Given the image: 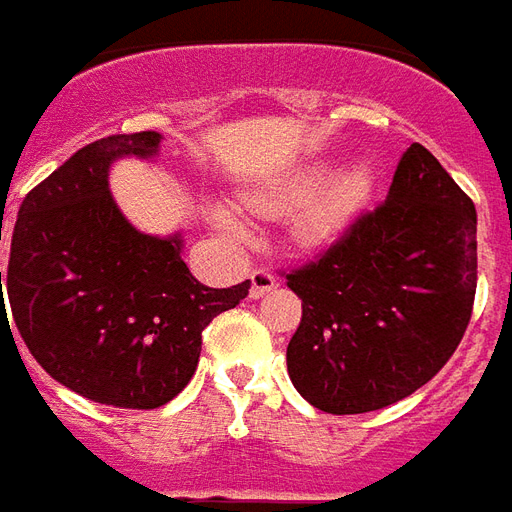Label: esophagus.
Segmentation results:
<instances>
[{
    "label": "esophagus",
    "instance_id": "34e87169",
    "mask_svg": "<svg viewBox=\"0 0 512 512\" xmlns=\"http://www.w3.org/2000/svg\"><path fill=\"white\" fill-rule=\"evenodd\" d=\"M275 286H278V278L270 270L259 267L250 273V297H264L267 292H273Z\"/></svg>",
    "mask_w": 512,
    "mask_h": 512
}]
</instances>
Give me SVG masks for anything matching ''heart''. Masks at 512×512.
Wrapping results in <instances>:
<instances>
[{"instance_id":"1","label":"heart","mask_w":512,"mask_h":512,"mask_svg":"<svg viewBox=\"0 0 512 512\" xmlns=\"http://www.w3.org/2000/svg\"><path fill=\"white\" fill-rule=\"evenodd\" d=\"M325 170L311 168L297 173L292 179L281 181V184H270L264 190H253L245 198L253 212H262V215H281L289 206L306 201L308 195L320 190L325 184ZM369 192H372V173L366 168H350L344 170L339 179H333L325 190L311 201V204L297 215L295 220V234L300 242L306 245H325L342 234L347 223L353 220L361 206L369 201ZM212 220L215 226L231 239H245V223L239 220V215L228 206H217L212 209Z\"/></svg>"}]
</instances>
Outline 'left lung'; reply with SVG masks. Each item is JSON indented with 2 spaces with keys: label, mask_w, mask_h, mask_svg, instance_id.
Wrapping results in <instances>:
<instances>
[{
  "label": "left lung",
  "mask_w": 512,
  "mask_h": 512,
  "mask_svg": "<svg viewBox=\"0 0 512 512\" xmlns=\"http://www.w3.org/2000/svg\"><path fill=\"white\" fill-rule=\"evenodd\" d=\"M286 275L303 317L286 347L295 389L325 413L411 397L458 350L477 292V212L413 143L386 201Z\"/></svg>",
  "instance_id": "obj_1"
}]
</instances>
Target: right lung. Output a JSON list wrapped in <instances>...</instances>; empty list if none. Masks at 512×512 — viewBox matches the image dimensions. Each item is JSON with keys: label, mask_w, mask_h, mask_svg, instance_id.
<instances>
[{"label": "right lung", "mask_w": 512, "mask_h": 512, "mask_svg": "<svg viewBox=\"0 0 512 512\" xmlns=\"http://www.w3.org/2000/svg\"><path fill=\"white\" fill-rule=\"evenodd\" d=\"M159 140L101 137L27 192L7 262L10 320L2 306V328L16 325L57 383L134 411L159 408L190 383L204 328L250 289L198 284L181 237L140 234L115 206L112 159L154 157Z\"/></svg>", "instance_id": "right-lung-1"}]
</instances>
